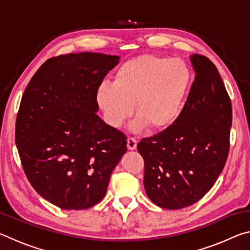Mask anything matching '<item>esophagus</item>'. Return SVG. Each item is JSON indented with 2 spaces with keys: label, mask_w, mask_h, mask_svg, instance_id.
<instances>
[{
  "label": "esophagus",
  "mask_w": 250,
  "mask_h": 250,
  "mask_svg": "<svg viewBox=\"0 0 250 250\" xmlns=\"http://www.w3.org/2000/svg\"><path fill=\"white\" fill-rule=\"evenodd\" d=\"M137 140L134 138L129 137L128 140H126V146H128L129 150H134L137 147Z\"/></svg>",
  "instance_id": "esophagus-1"
}]
</instances>
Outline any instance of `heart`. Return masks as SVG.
<instances>
[{
	"instance_id": "b5f03b06",
	"label": "heart",
	"mask_w": 250,
	"mask_h": 250,
	"mask_svg": "<svg viewBox=\"0 0 250 250\" xmlns=\"http://www.w3.org/2000/svg\"><path fill=\"white\" fill-rule=\"evenodd\" d=\"M191 79V69L182 59L146 54L122 64L113 83L98 87L96 99L110 125H124L134 104L135 128L145 125L160 130L179 117Z\"/></svg>"
}]
</instances>
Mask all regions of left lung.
Here are the masks:
<instances>
[{
    "label": "left lung",
    "mask_w": 250,
    "mask_h": 250,
    "mask_svg": "<svg viewBox=\"0 0 250 250\" xmlns=\"http://www.w3.org/2000/svg\"><path fill=\"white\" fill-rule=\"evenodd\" d=\"M191 62L195 79L179 117L138 143L146 195L167 209L200 201L213 188L229 152L232 113L225 84L208 58L193 54Z\"/></svg>",
    "instance_id": "8db88e82"
}]
</instances>
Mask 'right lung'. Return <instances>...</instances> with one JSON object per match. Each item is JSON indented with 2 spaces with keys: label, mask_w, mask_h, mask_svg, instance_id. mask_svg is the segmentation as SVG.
Instances as JSON below:
<instances>
[{
  "label": "right lung",
  "mask_w": 250,
  "mask_h": 250,
  "mask_svg": "<svg viewBox=\"0 0 250 250\" xmlns=\"http://www.w3.org/2000/svg\"><path fill=\"white\" fill-rule=\"evenodd\" d=\"M119 56L100 53L49 58L25 89L15 143L27 180L62 209H86L105 195L126 152V137L97 115L96 91Z\"/></svg>",
  "instance_id": "add662e5"
}]
</instances>
